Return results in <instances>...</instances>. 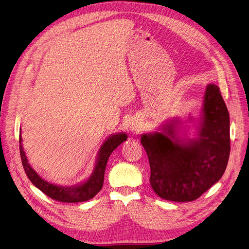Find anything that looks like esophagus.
Listing matches in <instances>:
<instances>
[{
	"instance_id": "esophagus-1",
	"label": "esophagus",
	"mask_w": 249,
	"mask_h": 249,
	"mask_svg": "<svg viewBox=\"0 0 249 249\" xmlns=\"http://www.w3.org/2000/svg\"><path fill=\"white\" fill-rule=\"evenodd\" d=\"M141 122H139L138 120H133L131 123H130V130L133 132H136V131H139V130H141Z\"/></svg>"
}]
</instances>
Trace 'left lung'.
Here are the masks:
<instances>
[{"label":"left lung","mask_w":249,"mask_h":249,"mask_svg":"<svg viewBox=\"0 0 249 249\" xmlns=\"http://www.w3.org/2000/svg\"><path fill=\"white\" fill-rule=\"evenodd\" d=\"M180 123L174 118L160 131L142 134L141 144L148 156L154 193L167 201L192 202L222 178L229 160V113L219 87H206L198 137H180Z\"/></svg>","instance_id":"obj_1"}]
</instances>
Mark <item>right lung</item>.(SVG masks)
I'll list each match as a JSON object with an SVG mask.
<instances>
[{"label":"right lung","mask_w":249,"mask_h":249,"mask_svg":"<svg viewBox=\"0 0 249 249\" xmlns=\"http://www.w3.org/2000/svg\"><path fill=\"white\" fill-rule=\"evenodd\" d=\"M125 140H127V134L123 132L109 136L104 141L101 148L99 149L93 174L90 175V177L87 180L71 187H63L50 184V182L44 180L38 176V174L28 163V160L26 158V154L22 145L21 134L19 136L20 155L24 171L26 175H27L28 178L37 189L43 192L49 198L63 203L86 202L90 200L91 198H94L101 191L104 184L105 169H106L107 161L110 155L114 151V149H116Z\"/></svg>","instance_id":"right-lung-1"}]
</instances>
